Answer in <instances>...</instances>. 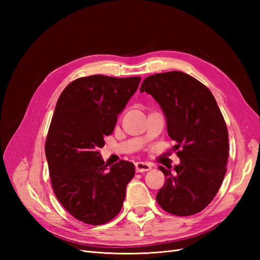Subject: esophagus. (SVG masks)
<instances>
[{
	"mask_svg": "<svg viewBox=\"0 0 260 260\" xmlns=\"http://www.w3.org/2000/svg\"><path fill=\"white\" fill-rule=\"evenodd\" d=\"M151 165H148L146 162H142V161H139L136 162V171L137 172H144V171H148L151 170Z\"/></svg>",
	"mask_w": 260,
	"mask_h": 260,
	"instance_id": "obj_1",
	"label": "esophagus"
}]
</instances>
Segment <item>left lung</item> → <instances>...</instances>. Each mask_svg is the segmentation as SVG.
<instances>
[{"label": "left lung", "instance_id": "left-lung-1", "mask_svg": "<svg viewBox=\"0 0 260 260\" xmlns=\"http://www.w3.org/2000/svg\"><path fill=\"white\" fill-rule=\"evenodd\" d=\"M140 91L161 107L180 158L172 171L159 166L166 181L156 200L169 214H198L214 200L226 172L229 136L217 102L207 86L182 72L149 76Z\"/></svg>", "mask_w": 260, "mask_h": 260}]
</instances>
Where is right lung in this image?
<instances>
[{"label":"right lung","mask_w":260,"mask_h":260,"mask_svg":"<svg viewBox=\"0 0 260 260\" xmlns=\"http://www.w3.org/2000/svg\"><path fill=\"white\" fill-rule=\"evenodd\" d=\"M140 81L83 77L70 82L57 101L45 142L51 183L62 207L83 223L104 224L122 207L135 165L120 160L107 168L99 149Z\"/></svg>","instance_id":"1"}]
</instances>
